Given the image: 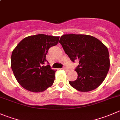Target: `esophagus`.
<instances>
[{
  "label": "esophagus",
  "instance_id": "34e87169",
  "mask_svg": "<svg viewBox=\"0 0 120 120\" xmlns=\"http://www.w3.org/2000/svg\"><path fill=\"white\" fill-rule=\"evenodd\" d=\"M63 69L64 70H66V71L68 70V68H67V67H66V66H63Z\"/></svg>",
  "mask_w": 120,
  "mask_h": 120
}]
</instances>
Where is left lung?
<instances>
[{
	"mask_svg": "<svg viewBox=\"0 0 120 120\" xmlns=\"http://www.w3.org/2000/svg\"><path fill=\"white\" fill-rule=\"evenodd\" d=\"M59 43L71 61H79L75 68L77 79L70 81V84L82 92L97 88L105 79L110 68L106 46L94 37L86 34H64Z\"/></svg>",
	"mask_w": 120,
	"mask_h": 120,
	"instance_id": "left-lung-1",
	"label": "left lung"
}]
</instances>
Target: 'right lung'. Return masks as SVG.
<instances>
[{
	"instance_id": "1",
	"label": "right lung",
	"mask_w": 120,
	"mask_h": 120,
	"mask_svg": "<svg viewBox=\"0 0 120 120\" xmlns=\"http://www.w3.org/2000/svg\"><path fill=\"white\" fill-rule=\"evenodd\" d=\"M59 38L43 34L30 36L23 39L13 50L11 69L23 88L38 93L53 84L56 70L51 68L46 56L51 47L57 45ZM46 62L48 65L45 66Z\"/></svg>"
}]
</instances>
